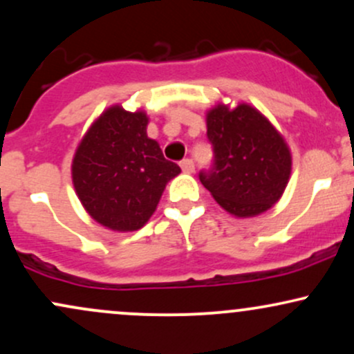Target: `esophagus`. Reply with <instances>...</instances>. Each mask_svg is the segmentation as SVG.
<instances>
[{
	"mask_svg": "<svg viewBox=\"0 0 354 354\" xmlns=\"http://www.w3.org/2000/svg\"><path fill=\"white\" fill-rule=\"evenodd\" d=\"M180 166H181V169L185 173H188V174H191L194 171V163H193V160H189V158H186V160H183L181 163H180Z\"/></svg>",
	"mask_w": 354,
	"mask_h": 354,
	"instance_id": "esophagus-1",
	"label": "esophagus"
}]
</instances>
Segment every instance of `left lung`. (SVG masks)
<instances>
[{"mask_svg": "<svg viewBox=\"0 0 354 354\" xmlns=\"http://www.w3.org/2000/svg\"><path fill=\"white\" fill-rule=\"evenodd\" d=\"M214 165L200 181L236 218L265 213L278 203L291 176V151L270 120L248 103H219L206 113Z\"/></svg>", "mask_w": 354, "mask_h": 354, "instance_id": "8db88e82", "label": "left lung"}]
</instances>
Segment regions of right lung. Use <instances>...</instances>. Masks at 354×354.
<instances>
[{
    "mask_svg": "<svg viewBox=\"0 0 354 354\" xmlns=\"http://www.w3.org/2000/svg\"><path fill=\"white\" fill-rule=\"evenodd\" d=\"M148 121L141 109L109 106L93 121L73 156L71 178L81 205L108 230L143 228L168 181L181 173L146 135Z\"/></svg>",
    "mask_w": 354,
    "mask_h": 354,
    "instance_id": "obj_1",
    "label": "right lung"
}]
</instances>
